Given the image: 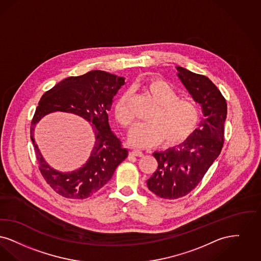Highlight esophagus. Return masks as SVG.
Masks as SVG:
<instances>
[{"label":"esophagus","mask_w":261,"mask_h":261,"mask_svg":"<svg viewBox=\"0 0 261 261\" xmlns=\"http://www.w3.org/2000/svg\"><path fill=\"white\" fill-rule=\"evenodd\" d=\"M130 154H132L133 156H136V157H142V156H143V152H142L141 150H139V149H134V150L130 152Z\"/></svg>","instance_id":"1"}]
</instances>
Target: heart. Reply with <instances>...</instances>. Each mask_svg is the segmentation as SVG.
I'll list each match as a JSON object with an SVG mask.
<instances>
[{"instance_id":"obj_1","label":"heart","mask_w":261,"mask_h":261,"mask_svg":"<svg viewBox=\"0 0 261 261\" xmlns=\"http://www.w3.org/2000/svg\"><path fill=\"white\" fill-rule=\"evenodd\" d=\"M143 89L158 105L149 117L150 122L136 124L129 130L128 142L132 145L151 147L164 139L166 144L174 145L192 135L200 121V111L195 102L178 98L175 90L163 80H148ZM129 98L130 94L125 92L115 105L116 119L123 126L133 122Z\"/></svg>"}]
</instances>
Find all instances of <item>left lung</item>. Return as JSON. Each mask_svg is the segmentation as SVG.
Listing matches in <instances>:
<instances>
[{"label":"left lung","instance_id":"left-lung-1","mask_svg":"<svg viewBox=\"0 0 261 261\" xmlns=\"http://www.w3.org/2000/svg\"><path fill=\"white\" fill-rule=\"evenodd\" d=\"M175 68L185 89L201 105L204 118L181 144L153 153L158 168L147 186L164 199L183 197L202 180L223 146L227 116L226 100L211 80L180 66Z\"/></svg>","mask_w":261,"mask_h":261}]
</instances>
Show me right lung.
Listing matches in <instances>:
<instances>
[{"label": "right lung", "instance_id": "add662e5", "mask_svg": "<svg viewBox=\"0 0 261 261\" xmlns=\"http://www.w3.org/2000/svg\"><path fill=\"white\" fill-rule=\"evenodd\" d=\"M124 84V77L92 70L61 81L40 99L30 127L31 140L41 173L57 194L68 199L90 197L111 179L116 168L127 157L128 151L111 129L108 118L113 97ZM55 112L77 114L92 125L95 145L89 160L78 170L69 173L55 170L45 162L34 142L35 125L45 115Z\"/></svg>", "mask_w": 261, "mask_h": 261}]
</instances>
